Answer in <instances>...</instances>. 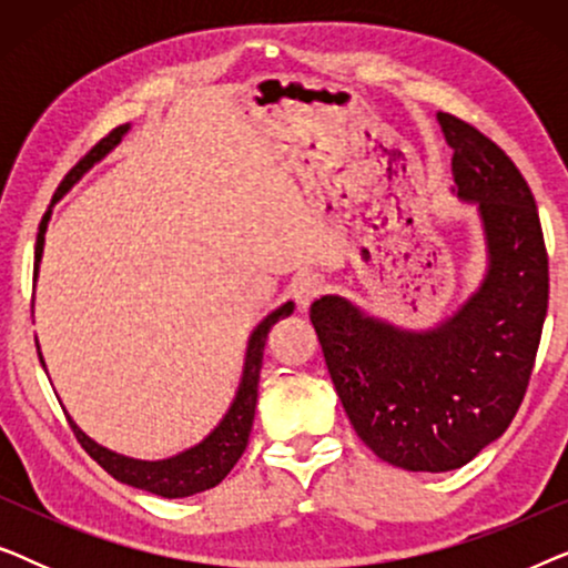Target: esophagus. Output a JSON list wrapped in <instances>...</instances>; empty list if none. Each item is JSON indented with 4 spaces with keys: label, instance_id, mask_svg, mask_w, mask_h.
I'll return each mask as SVG.
<instances>
[{
    "label": "esophagus",
    "instance_id": "34e87169",
    "mask_svg": "<svg viewBox=\"0 0 568 568\" xmlns=\"http://www.w3.org/2000/svg\"><path fill=\"white\" fill-rule=\"evenodd\" d=\"M323 292H325V282H323L321 276H315V274L300 276L297 282L292 284V294H294V300H297L300 307H307L310 302L321 297Z\"/></svg>",
    "mask_w": 568,
    "mask_h": 568
}]
</instances>
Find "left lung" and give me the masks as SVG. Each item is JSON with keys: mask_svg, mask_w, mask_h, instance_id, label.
Masks as SVG:
<instances>
[{"mask_svg": "<svg viewBox=\"0 0 568 568\" xmlns=\"http://www.w3.org/2000/svg\"><path fill=\"white\" fill-rule=\"evenodd\" d=\"M455 191L478 204L488 271L434 331H403L336 294L310 305L348 422L379 460L445 473L499 439L530 383L548 313V253L532 191L476 126L437 113Z\"/></svg>", "mask_w": 568, "mask_h": 568, "instance_id": "1", "label": "left lung"}]
</instances>
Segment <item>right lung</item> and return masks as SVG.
Wrapping results in <instances>:
<instances>
[{"instance_id": "add662e5", "label": "right lung", "mask_w": 568, "mask_h": 568, "mask_svg": "<svg viewBox=\"0 0 568 568\" xmlns=\"http://www.w3.org/2000/svg\"><path fill=\"white\" fill-rule=\"evenodd\" d=\"M126 131H129V123H123V126L113 129L111 134L100 139V142L92 146V150L84 154L72 170H69L57 193H53V201L64 196V193L72 189V185L80 181L92 165H95V162L103 160L105 154L121 142V136L126 134ZM49 220H51V209L43 214L41 227H38L36 274H33L36 278H38V263H41V255H43L45 227H49ZM292 310H294L292 302H284L282 307H276L274 313H268L258 325H255V331L251 333V341H247L243 379H240L235 400H232V406L227 414H224L222 422L214 426V432L209 434L206 439H201L199 445L189 447L185 453L168 457V460H134V457L111 453V449H105L103 445H98V442H92L88 434H84L72 418H69L77 442H80L84 453H88L105 473H111L115 480H121V484H129L134 488H142V491L165 496V499H183V496H193L199 491H206V488H214L216 484H222V478L235 468L240 455L245 453L247 437H251L255 400H258L263 346H266L271 325H274L278 317L290 315ZM38 356H41V352H38ZM41 364H43V356H41Z\"/></svg>"}]
</instances>
